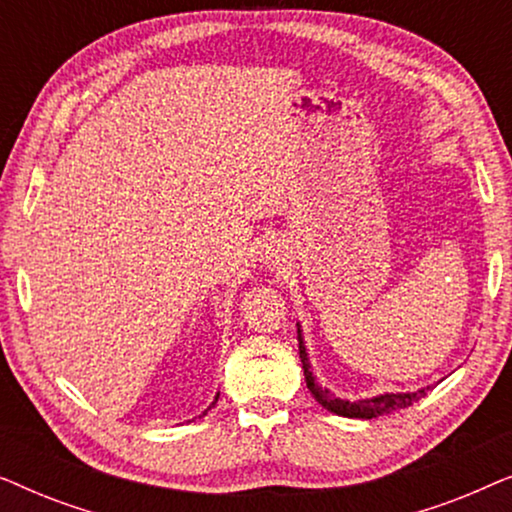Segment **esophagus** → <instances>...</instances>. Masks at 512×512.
I'll return each instance as SVG.
<instances>
[{"mask_svg":"<svg viewBox=\"0 0 512 512\" xmlns=\"http://www.w3.org/2000/svg\"><path fill=\"white\" fill-rule=\"evenodd\" d=\"M265 265L272 270H284L286 265H289V251H286L282 244L270 247L268 251H265Z\"/></svg>","mask_w":512,"mask_h":512,"instance_id":"esophagus-1","label":"esophagus"}]
</instances>
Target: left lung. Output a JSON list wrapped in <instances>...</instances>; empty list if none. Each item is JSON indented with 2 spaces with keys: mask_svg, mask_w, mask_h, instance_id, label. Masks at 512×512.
I'll use <instances>...</instances> for the list:
<instances>
[{
  "mask_svg": "<svg viewBox=\"0 0 512 512\" xmlns=\"http://www.w3.org/2000/svg\"><path fill=\"white\" fill-rule=\"evenodd\" d=\"M298 347H300V361H303V370H305L307 389L312 391V396L317 398V403L324 405V408L328 412H333V415L352 417V419H373L380 415H389V412L410 408L412 403H417L419 398H424L426 391L431 389V387H424L417 391H405V394H380L373 398H361V401H347V398H338V396H333L328 389L319 387L317 377L312 375L310 356H307L300 324H298Z\"/></svg>",
  "mask_w": 512,
  "mask_h": 512,
  "instance_id": "8db88e82",
  "label": "left lung"
}]
</instances>
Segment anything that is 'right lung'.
<instances>
[{
	"instance_id": "right-lung-1",
	"label": "right lung",
	"mask_w": 512,
	"mask_h": 512,
	"mask_svg": "<svg viewBox=\"0 0 512 512\" xmlns=\"http://www.w3.org/2000/svg\"><path fill=\"white\" fill-rule=\"evenodd\" d=\"M216 401H219V394H216V398H214V403H216ZM214 403H212V405H214ZM212 405H209V408H212ZM209 408H207V410H209ZM207 410L202 412V415H207Z\"/></svg>"
}]
</instances>
